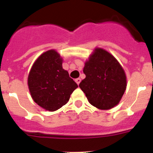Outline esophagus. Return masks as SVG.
Instances as JSON below:
<instances>
[{"label":"esophagus","mask_w":153,"mask_h":153,"mask_svg":"<svg viewBox=\"0 0 153 153\" xmlns=\"http://www.w3.org/2000/svg\"><path fill=\"white\" fill-rule=\"evenodd\" d=\"M75 81H76V83H77L78 85L79 84V83H80V81H81V79L80 78H76V79H75Z\"/></svg>","instance_id":"obj_1"}]
</instances>
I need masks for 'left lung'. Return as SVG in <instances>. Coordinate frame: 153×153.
<instances>
[{
  "mask_svg": "<svg viewBox=\"0 0 153 153\" xmlns=\"http://www.w3.org/2000/svg\"><path fill=\"white\" fill-rule=\"evenodd\" d=\"M86 78L79 86L91 105L100 109L117 106L126 88V76L121 65L109 52L96 48L85 63Z\"/></svg>",
  "mask_w": 153,
  "mask_h": 153,
  "instance_id": "obj_1",
  "label": "left lung"
}]
</instances>
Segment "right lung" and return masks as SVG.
<instances>
[{
    "instance_id": "obj_1",
    "label": "right lung",
    "mask_w": 153,
    "mask_h": 153,
    "mask_svg": "<svg viewBox=\"0 0 153 153\" xmlns=\"http://www.w3.org/2000/svg\"><path fill=\"white\" fill-rule=\"evenodd\" d=\"M63 60L54 50L42 53L28 76V87L33 101L48 111L67 103L78 85L62 67Z\"/></svg>"
}]
</instances>
